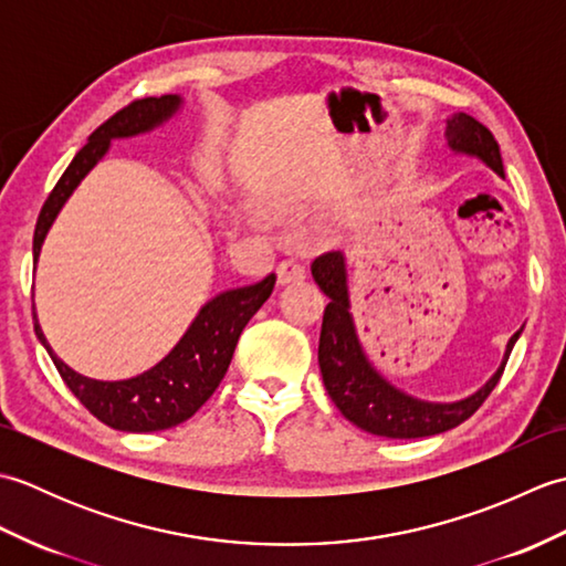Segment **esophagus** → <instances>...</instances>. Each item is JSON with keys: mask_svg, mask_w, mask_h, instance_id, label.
Wrapping results in <instances>:
<instances>
[{"mask_svg": "<svg viewBox=\"0 0 566 566\" xmlns=\"http://www.w3.org/2000/svg\"><path fill=\"white\" fill-rule=\"evenodd\" d=\"M276 276H280V284H290V282H298L306 276V268L302 260L290 258V260H282L276 264Z\"/></svg>", "mask_w": 566, "mask_h": 566, "instance_id": "34e87169", "label": "esophagus"}]
</instances>
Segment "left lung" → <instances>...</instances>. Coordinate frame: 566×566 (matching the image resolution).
Here are the masks:
<instances>
[{"mask_svg": "<svg viewBox=\"0 0 566 566\" xmlns=\"http://www.w3.org/2000/svg\"><path fill=\"white\" fill-rule=\"evenodd\" d=\"M444 138H448V148L452 153L472 155V158H479L499 177H503L499 143L491 136V130L484 124H479L474 116L462 112L452 114L448 118V128H444ZM311 274H314L321 292L328 296L318 340L323 384H326V391L333 403L340 408V413L357 428L371 432V436L411 440L438 436V432L464 423L486 401V396L494 391L503 369H506L513 345L521 338V331L511 335L506 355H503L494 377L482 389L467 396V399L450 403L416 399V396L396 389L391 381L384 379L363 350L350 314V292H347L343 252H323L311 264Z\"/></svg>", "mask_w": 566, "mask_h": 566, "instance_id": "8db88e82", "label": "left lung"}]
</instances>
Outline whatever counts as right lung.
Returning <instances> with one entry per match:
<instances>
[{
    "mask_svg": "<svg viewBox=\"0 0 566 566\" xmlns=\"http://www.w3.org/2000/svg\"><path fill=\"white\" fill-rule=\"evenodd\" d=\"M179 106H182L179 94L138 99L128 104L126 109L116 112L109 122H104L94 130L87 146L67 165V170L57 179V185L43 203L33 233V264H39L43 240L57 219L60 209L65 207V201L82 179L87 177L92 167L104 158L112 140L148 134V130L170 122L179 112ZM274 282L276 276L268 274L258 284L216 294L211 302L199 308L187 333L158 365L138 377L122 381L90 379L67 367L48 345L39 318H35V306L33 331L39 335L48 355H51L67 389L104 426L124 432L167 430L185 423L187 418L195 416L209 401V396L219 387L228 365H231L240 333L248 326V321L258 314V308L268 302Z\"/></svg>",
    "mask_w": 566,
    "mask_h": 566,
    "instance_id": "add662e5",
    "label": "right lung"
}]
</instances>
